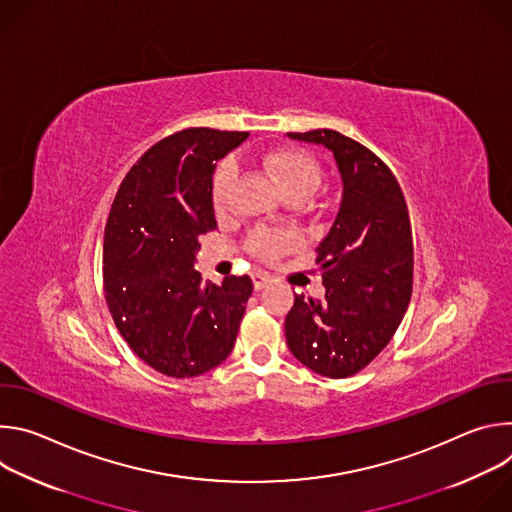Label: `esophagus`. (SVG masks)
<instances>
[{"instance_id":"esophagus-1","label":"esophagus","mask_w":512,"mask_h":512,"mask_svg":"<svg viewBox=\"0 0 512 512\" xmlns=\"http://www.w3.org/2000/svg\"><path fill=\"white\" fill-rule=\"evenodd\" d=\"M251 277H253V285H255V289H263V287L271 281V277H269L267 273H263V271H255Z\"/></svg>"}]
</instances>
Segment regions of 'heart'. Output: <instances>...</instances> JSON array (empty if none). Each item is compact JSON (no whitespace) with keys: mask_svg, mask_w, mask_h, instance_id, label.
Returning a JSON list of instances; mask_svg holds the SVG:
<instances>
[{"mask_svg":"<svg viewBox=\"0 0 512 512\" xmlns=\"http://www.w3.org/2000/svg\"><path fill=\"white\" fill-rule=\"evenodd\" d=\"M263 168L275 180L281 194L308 198L322 180V168L316 158L300 148H279L267 152L261 158ZM237 176V166L233 160L218 164L212 178V202L216 210H223ZM298 247V237L289 231H273L259 227L249 235V251L259 259H277Z\"/></svg>","mask_w":512,"mask_h":512,"instance_id":"heart-1","label":"heart"}]
</instances>
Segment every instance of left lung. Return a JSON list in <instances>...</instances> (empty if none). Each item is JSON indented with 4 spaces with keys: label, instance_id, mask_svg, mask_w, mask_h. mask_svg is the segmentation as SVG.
<instances>
[{
    "label": "left lung",
    "instance_id": "left-lung-1",
    "mask_svg": "<svg viewBox=\"0 0 512 512\" xmlns=\"http://www.w3.org/2000/svg\"><path fill=\"white\" fill-rule=\"evenodd\" d=\"M287 135L334 154L342 200L316 249L326 296L296 294L285 342L314 373L346 379L389 344L407 312L413 289L409 212L389 166L362 143L334 129Z\"/></svg>",
    "mask_w": 512,
    "mask_h": 512
}]
</instances>
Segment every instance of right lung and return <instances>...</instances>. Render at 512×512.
<instances>
[{"instance_id":"right-lung-1","label":"right lung","mask_w":512,"mask_h":512,"mask_svg":"<svg viewBox=\"0 0 512 512\" xmlns=\"http://www.w3.org/2000/svg\"><path fill=\"white\" fill-rule=\"evenodd\" d=\"M247 131L188 127L158 141L123 178L103 245L105 300L131 350L166 377L190 379L233 350L253 294L249 275L202 281L200 237L216 229L214 162Z\"/></svg>"}]
</instances>
